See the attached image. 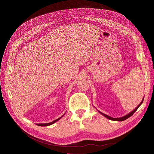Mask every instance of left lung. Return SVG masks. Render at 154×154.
I'll return each instance as SVG.
<instances>
[{
    "label": "left lung",
    "mask_w": 154,
    "mask_h": 154,
    "mask_svg": "<svg viewBox=\"0 0 154 154\" xmlns=\"http://www.w3.org/2000/svg\"><path fill=\"white\" fill-rule=\"evenodd\" d=\"M143 100L144 99H143L142 100V101H141V102L140 103V104H139L136 109H135L134 110H132L131 112H130L129 114H128L127 115H126V116H123V117H122V118H112V117H110V116H108V115H106V114H103V113H102V112H101L100 111H99L98 110V112H99L101 114H102L103 115V116H105V118H106L107 119H110V120H113V121H118V122H122V121H124V120H125V119H128V118H130V116H132L133 114H134V113L135 112H136L137 110V109L139 108V106H140V105L142 104V103H143Z\"/></svg>",
    "instance_id": "left-lung-1"
}]
</instances>
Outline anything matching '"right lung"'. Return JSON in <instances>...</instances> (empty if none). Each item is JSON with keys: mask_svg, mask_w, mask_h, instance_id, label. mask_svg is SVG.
Here are the masks:
<instances>
[{"mask_svg": "<svg viewBox=\"0 0 154 154\" xmlns=\"http://www.w3.org/2000/svg\"><path fill=\"white\" fill-rule=\"evenodd\" d=\"M63 116H62V117H60V118H59L58 119H56V120H54V121H53V122H51V123H39V124H36L37 125H38V126H41V127H45V126H49V125H52V124H53V123H54L55 122H57V121H58L60 118H62V117H63Z\"/></svg>", "mask_w": 154, "mask_h": 154, "instance_id": "obj_1", "label": "right lung"}]
</instances>
